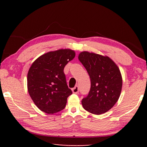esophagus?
Wrapping results in <instances>:
<instances>
[{"instance_id": "1", "label": "esophagus", "mask_w": 147, "mask_h": 147, "mask_svg": "<svg viewBox=\"0 0 147 147\" xmlns=\"http://www.w3.org/2000/svg\"><path fill=\"white\" fill-rule=\"evenodd\" d=\"M72 91H73V93H75V94L78 93V92H79L78 86H76L75 87H74V88H73V89H72Z\"/></svg>"}]
</instances>
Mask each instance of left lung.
<instances>
[{
    "mask_svg": "<svg viewBox=\"0 0 147 147\" xmlns=\"http://www.w3.org/2000/svg\"><path fill=\"white\" fill-rule=\"evenodd\" d=\"M78 59L91 79L90 91L82 100L83 108L95 115L107 112L120 96L123 85L120 70L108 56L84 51Z\"/></svg>",
    "mask_w": 147,
    "mask_h": 147,
    "instance_id": "1",
    "label": "left lung"
}]
</instances>
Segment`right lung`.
Here are the masks:
<instances>
[{"label": "right lung", "instance_id": "right-lung-1", "mask_svg": "<svg viewBox=\"0 0 147 147\" xmlns=\"http://www.w3.org/2000/svg\"><path fill=\"white\" fill-rule=\"evenodd\" d=\"M75 53L71 49L49 52L34 61L27 75L30 96L36 106L48 114L65 108L73 93L67 86L63 69Z\"/></svg>", "mask_w": 147, "mask_h": 147}]
</instances>
